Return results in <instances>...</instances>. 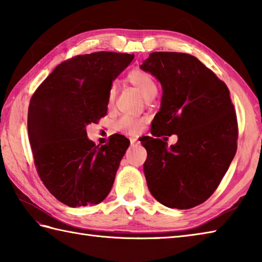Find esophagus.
I'll use <instances>...</instances> for the list:
<instances>
[{"instance_id":"34e87169","label":"esophagus","mask_w":262,"mask_h":262,"mask_svg":"<svg viewBox=\"0 0 262 262\" xmlns=\"http://www.w3.org/2000/svg\"><path fill=\"white\" fill-rule=\"evenodd\" d=\"M130 144L134 146V145H137V144H140V142H137V140H135V138H130Z\"/></svg>"}]
</instances>
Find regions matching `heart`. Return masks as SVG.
<instances>
[{
  "mask_svg": "<svg viewBox=\"0 0 262 262\" xmlns=\"http://www.w3.org/2000/svg\"><path fill=\"white\" fill-rule=\"evenodd\" d=\"M127 80L134 85L138 91L142 93V96L148 99L149 97L155 96L158 92V86L155 84L153 77L147 72L135 69L129 72L127 76ZM116 96V88L111 86L108 93V102L111 103L114 101ZM144 124V120L140 118H134L130 116H124L116 122V128L120 132L127 133L129 135H136L141 132Z\"/></svg>",
  "mask_w": 262,
  "mask_h": 262,
  "instance_id": "heart-1",
  "label": "heart"
}]
</instances>
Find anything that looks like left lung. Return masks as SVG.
Wrapping results in <instances>:
<instances>
[{"label": "left lung", "mask_w": 262, "mask_h": 262, "mask_svg": "<svg viewBox=\"0 0 262 262\" xmlns=\"http://www.w3.org/2000/svg\"><path fill=\"white\" fill-rule=\"evenodd\" d=\"M140 68L161 83V108L144 174L152 196L169 208L188 209L207 200L234 158L237 122L226 84L189 54L154 52ZM178 136L174 146L157 137Z\"/></svg>", "instance_id": "left-lung-1"}]
</instances>
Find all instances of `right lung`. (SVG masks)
I'll list each match as a JSON object with an SVG mask.
<instances>
[{
	"mask_svg": "<svg viewBox=\"0 0 262 262\" xmlns=\"http://www.w3.org/2000/svg\"><path fill=\"white\" fill-rule=\"evenodd\" d=\"M134 55L98 52L56 66L33 93L28 134L43 185L70 207L97 205L113 188L129 140L115 135L96 146L86 126L105 116L113 81Z\"/></svg>",
	"mask_w": 262,
	"mask_h": 262,
	"instance_id": "right-lung-1",
	"label": "right lung"
}]
</instances>
